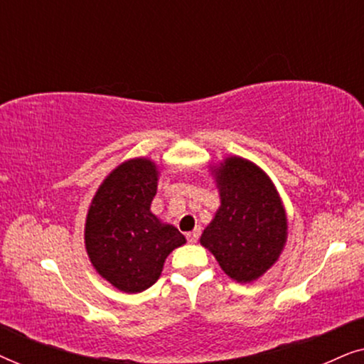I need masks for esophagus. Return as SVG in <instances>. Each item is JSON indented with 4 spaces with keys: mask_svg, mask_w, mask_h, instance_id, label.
Here are the masks:
<instances>
[{
    "mask_svg": "<svg viewBox=\"0 0 364 364\" xmlns=\"http://www.w3.org/2000/svg\"><path fill=\"white\" fill-rule=\"evenodd\" d=\"M198 237H200V228H196L193 232H188L187 233V240L191 243H196L198 240Z\"/></svg>",
    "mask_w": 364,
    "mask_h": 364,
    "instance_id": "obj_1",
    "label": "esophagus"
}]
</instances>
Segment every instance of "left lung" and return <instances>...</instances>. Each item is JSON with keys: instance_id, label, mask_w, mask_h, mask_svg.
I'll return each instance as SVG.
<instances>
[{"instance_id": "8db88e82", "label": "left lung", "mask_w": 364, "mask_h": 364, "mask_svg": "<svg viewBox=\"0 0 364 364\" xmlns=\"http://www.w3.org/2000/svg\"><path fill=\"white\" fill-rule=\"evenodd\" d=\"M215 176L222 205L200 243L228 277L253 282L277 262L285 245V210L272 181L255 164L230 157Z\"/></svg>"}]
</instances>
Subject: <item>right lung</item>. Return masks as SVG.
Masks as SVG:
<instances>
[{"mask_svg": "<svg viewBox=\"0 0 364 364\" xmlns=\"http://www.w3.org/2000/svg\"><path fill=\"white\" fill-rule=\"evenodd\" d=\"M157 191L156 166L132 159L109 173L92 198L86 220V250L109 283L126 293L147 290L164 262L186 237L151 212Z\"/></svg>", "mask_w": 364, "mask_h": 364, "instance_id": "add662e5", "label": "right lung"}]
</instances>
